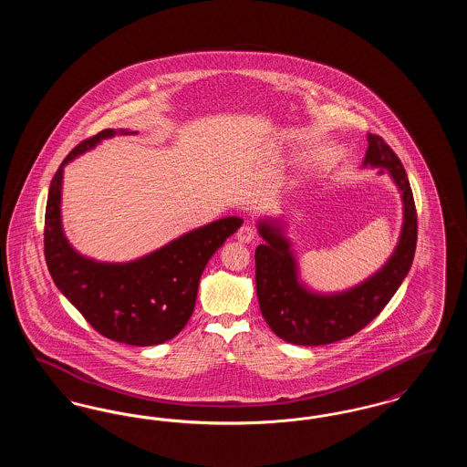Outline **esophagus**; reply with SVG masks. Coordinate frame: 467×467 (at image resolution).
Returning <instances> with one entry per match:
<instances>
[{"label":"esophagus","mask_w":467,"mask_h":467,"mask_svg":"<svg viewBox=\"0 0 467 467\" xmlns=\"http://www.w3.org/2000/svg\"><path fill=\"white\" fill-rule=\"evenodd\" d=\"M236 240H238L240 244H250V242H254V240H255V229H254L250 223H244V225H242V227L238 229V233H236Z\"/></svg>","instance_id":"esophagus-1"}]
</instances>
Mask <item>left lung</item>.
Here are the masks:
<instances>
[{
	"label": "left lung",
	"instance_id": "1",
	"mask_svg": "<svg viewBox=\"0 0 467 467\" xmlns=\"http://www.w3.org/2000/svg\"><path fill=\"white\" fill-rule=\"evenodd\" d=\"M362 168L387 173L402 202L400 240L383 266L348 289L322 292L310 287L280 217L257 219L265 244L255 248V287L261 313L271 331L292 345H329L358 333L392 299L406 278L417 248V212L400 157L377 134L368 133Z\"/></svg>",
	"mask_w": 467,
	"mask_h": 467
}]
</instances>
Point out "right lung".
Instances as JSON below:
<instances>
[{"instance_id":"1","label":"right lung","mask_w":467,"mask_h":467,"mask_svg":"<svg viewBox=\"0 0 467 467\" xmlns=\"http://www.w3.org/2000/svg\"><path fill=\"white\" fill-rule=\"evenodd\" d=\"M133 130H105L77 145L50 182L45 210V261L56 287L90 326L113 341L152 347L175 337L189 322L200 278L223 242L244 219L223 217L206 223L141 257L124 263L98 261L69 244L63 227V177L77 157L113 136Z\"/></svg>"}]
</instances>
